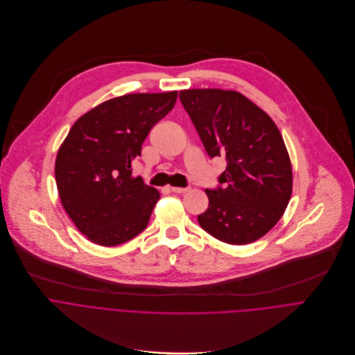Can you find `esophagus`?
<instances>
[{
	"mask_svg": "<svg viewBox=\"0 0 355 355\" xmlns=\"http://www.w3.org/2000/svg\"><path fill=\"white\" fill-rule=\"evenodd\" d=\"M190 189L189 187H171V191H173V193H186V191H189Z\"/></svg>",
	"mask_w": 355,
	"mask_h": 355,
	"instance_id": "obj_1",
	"label": "esophagus"
}]
</instances>
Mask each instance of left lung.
<instances>
[{
    "instance_id": "left-lung-1",
    "label": "left lung",
    "mask_w": 355,
    "mask_h": 355,
    "mask_svg": "<svg viewBox=\"0 0 355 355\" xmlns=\"http://www.w3.org/2000/svg\"><path fill=\"white\" fill-rule=\"evenodd\" d=\"M209 158L223 157L216 189H205L208 208L197 216L214 238L246 245L266 235L284 214L293 193L290 157L277 125L235 91H180Z\"/></svg>"
}]
</instances>
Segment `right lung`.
Wrapping results in <instances>:
<instances>
[{
    "instance_id": "right-lung-1",
    "label": "right lung",
    "mask_w": 355,
    "mask_h": 355,
    "mask_svg": "<svg viewBox=\"0 0 355 355\" xmlns=\"http://www.w3.org/2000/svg\"><path fill=\"white\" fill-rule=\"evenodd\" d=\"M178 92L130 94L101 103L71 127L55 159L61 204L94 243L117 246L143 232L161 194L132 178V161Z\"/></svg>"
}]
</instances>
